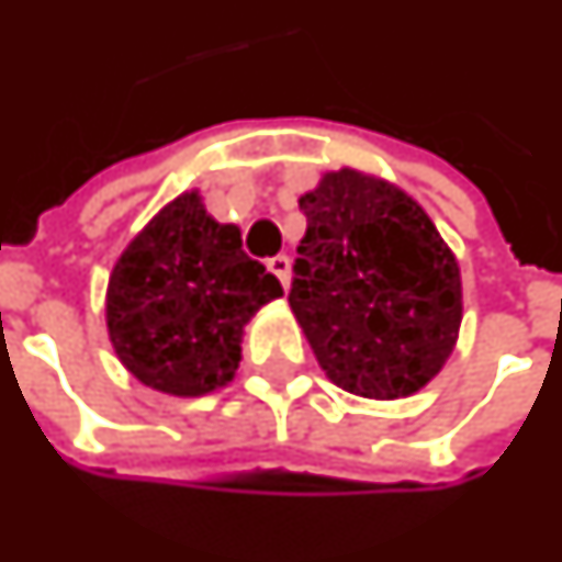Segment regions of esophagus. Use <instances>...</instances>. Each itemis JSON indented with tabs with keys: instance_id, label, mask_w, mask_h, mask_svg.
Wrapping results in <instances>:
<instances>
[{
	"instance_id": "esophagus-1",
	"label": "esophagus",
	"mask_w": 562,
	"mask_h": 562,
	"mask_svg": "<svg viewBox=\"0 0 562 562\" xmlns=\"http://www.w3.org/2000/svg\"><path fill=\"white\" fill-rule=\"evenodd\" d=\"M268 270L282 282V289H289V277H292V261L285 258V255H277V258H270Z\"/></svg>"
}]
</instances>
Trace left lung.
<instances>
[{
    "instance_id": "8db88e82",
    "label": "left lung",
    "mask_w": 562,
    "mask_h": 562,
    "mask_svg": "<svg viewBox=\"0 0 562 562\" xmlns=\"http://www.w3.org/2000/svg\"><path fill=\"white\" fill-rule=\"evenodd\" d=\"M307 215L289 307L325 376L395 402L429 386L462 325L453 249L407 191L374 172H322L297 198Z\"/></svg>"
}]
</instances>
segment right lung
<instances>
[{
  "mask_svg": "<svg viewBox=\"0 0 562 562\" xmlns=\"http://www.w3.org/2000/svg\"><path fill=\"white\" fill-rule=\"evenodd\" d=\"M280 280L243 252L240 227L222 225L191 188L151 215L117 255L105 289V328L143 386L200 398L227 386L258 310Z\"/></svg>",
  "mask_w": 562,
  "mask_h": 562,
  "instance_id": "obj_1",
  "label": "right lung"
}]
</instances>
